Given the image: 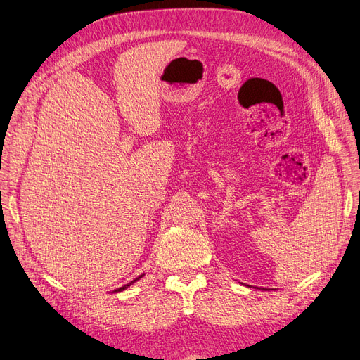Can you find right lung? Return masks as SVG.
I'll list each match as a JSON object with an SVG mask.
<instances>
[{
    "label": "right lung",
    "instance_id": "obj_1",
    "mask_svg": "<svg viewBox=\"0 0 360 360\" xmlns=\"http://www.w3.org/2000/svg\"><path fill=\"white\" fill-rule=\"evenodd\" d=\"M142 276H143V275H141V276H137V278H136V280H133V281H131V283H129V284H125V285H122V287H120V288H117V290H115V292H122V290H125V288H127V287H130V285H131V284H133V283H136V281H137V280H141V278H142Z\"/></svg>",
    "mask_w": 360,
    "mask_h": 360
}]
</instances>
